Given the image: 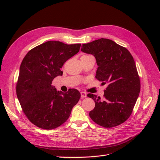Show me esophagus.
Segmentation results:
<instances>
[{"label":"esophagus","mask_w":160,"mask_h":160,"mask_svg":"<svg viewBox=\"0 0 160 160\" xmlns=\"http://www.w3.org/2000/svg\"><path fill=\"white\" fill-rule=\"evenodd\" d=\"M86 97H87V93H85V92H83V91L81 92V98L82 99H83L84 98H86Z\"/></svg>","instance_id":"1"}]
</instances>
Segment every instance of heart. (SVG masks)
Returning a JSON list of instances; mask_svg holds the SVG:
<instances>
[{"label":"heart","mask_w":160,"mask_h":160,"mask_svg":"<svg viewBox=\"0 0 160 160\" xmlns=\"http://www.w3.org/2000/svg\"><path fill=\"white\" fill-rule=\"evenodd\" d=\"M85 56H86V55H85Z\"/></svg>","instance_id":"obj_1"}]
</instances>
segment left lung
<instances>
[{"mask_svg": "<svg viewBox=\"0 0 160 160\" xmlns=\"http://www.w3.org/2000/svg\"><path fill=\"white\" fill-rule=\"evenodd\" d=\"M81 50L95 57L98 66L96 79L102 85H108L103 100L93 94L88 95L95 103L89 117L104 128L123 123L132 114L140 92L139 77L132 55L126 48L103 38L82 45Z\"/></svg>", "mask_w": 160, "mask_h": 160, "instance_id": "obj_1", "label": "left lung"}]
</instances>
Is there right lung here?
I'll return each instance as SVG.
<instances>
[{
  "instance_id": "obj_1",
  "label": "right lung",
  "mask_w": 160,
  "mask_h": 160,
  "mask_svg": "<svg viewBox=\"0 0 160 160\" xmlns=\"http://www.w3.org/2000/svg\"><path fill=\"white\" fill-rule=\"evenodd\" d=\"M81 44L67 45L49 41L33 48L24 57L19 69L17 95L27 118L36 126L52 129L65 123L81 94L67 93L51 85L65 62L79 51Z\"/></svg>"
}]
</instances>
